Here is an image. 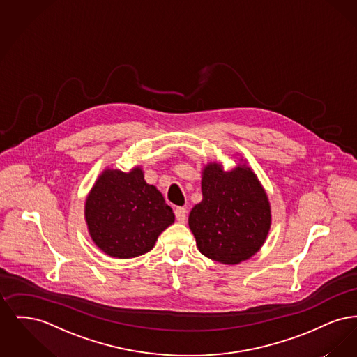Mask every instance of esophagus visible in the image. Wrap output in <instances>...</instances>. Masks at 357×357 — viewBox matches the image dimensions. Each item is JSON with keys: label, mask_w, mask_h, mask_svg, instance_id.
I'll return each instance as SVG.
<instances>
[{"label": "esophagus", "mask_w": 357, "mask_h": 357, "mask_svg": "<svg viewBox=\"0 0 357 357\" xmlns=\"http://www.w3.org/2000/svg\"><path fill=\"white\" fill-rule=\"evenodd\" d=\"M186 215H187V210L185 207H176L175 208V217H176V220L178 222H183L186 221Z\"/></svg>", "instance_id": "esophagus-1"}]
</instances>
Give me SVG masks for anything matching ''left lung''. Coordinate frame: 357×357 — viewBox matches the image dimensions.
I'll use <instances>...</instances> for the list:
<instances>
[{
    "label": "left lung",
    "mask_w": 357,
    "mask_h": 357,
    "mask_svg": "<svg viewBox=\"0 0 357 357\" xmlns=\"http://www.w3.org/2000/svg\"><path fill=\"white\" fill-rule=\"evenodd\" d=\"M202 195L188 215L199 252L226 265L255 255L268 237L272 214L253 170L238 165L223 171L220 163H208L202 171Z\"/></svg>",
    "instance_id": "obj_1"
}]
</instances>
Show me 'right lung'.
<instances>
[{"label": "right lung", "instance_id": "add662e5", "mask_svg": "<svg viewBox=\"0 0 357 357\" xmlns=\"http://www.w3.org/2000/svg\"><path fill=\"white\" fill-rule=\"evenodd\" d=\"M89 236L105 255L134 258L150 252L175 221L160 191L144 181L143 170L105 169L85 201Z\"/></svg>", "mask_w": 357, "mask_h": 357}]
</instances>
